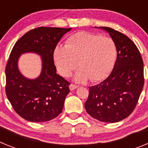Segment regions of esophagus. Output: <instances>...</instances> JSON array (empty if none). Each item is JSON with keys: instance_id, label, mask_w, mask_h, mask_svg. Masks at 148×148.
Segmentation results:
<instances>
[{"instance_id": "esophagus-1", "label": "esophagus", "mask_w": 148, "mask_h": 148, "mask_svg": "<svg viewBox=\"0 0 148 148\" xmlns=\"http://www.w3.org/2000/svg\"><path fill=\"white\" fill-rule=\"evenodd\" d=\"M78 87V85H75V84H71L70 85V90H75V89H76Z\"/></svg>"}]
</instances>
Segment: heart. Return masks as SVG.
<instances>
[{
  "instance_id": "b5f03b06",
  "label": "heart",
  "mask_w": 148,
  "mask_h": 148,
  "mask_svg": "<svg viewBox=\"0 0 148 148\" xmlns=\"http://www.w3.org/2000/svg\"><path fill=\"white\" fill-rule=\"evenodd\" d=\"M58 73L70 77L78 66V82H100L110 75L117 58V47L109 37L82 31L70 35L65 46H57L53 53Z\"/></svg>"
}]
</instances>
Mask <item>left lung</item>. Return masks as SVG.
<instances>
[{
	"label": "left lung",
	"mask_w": 148,
	"mask_h": 148,
	"mask_svg": "<svg viewBox=\"0 0 148 148\" xmlns=\"http://www.w3.org/2000/svg\"><path fill=\"white\" fill-rule=\"evenodd\" d=\"M100 28L108 32L116 43L117 58L110 75L89 87L84 107L92 118L114 123L130 116L138 103L145 83L143 60L127 36L110 27Z\"/></svg>",
	"instance_id": "8db88e82"
}]
</instances>
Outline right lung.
Returning a JSON list of instances; mask_svg holds the SVG:
<instances>
[{
	"label": "right lung",
	"mask_w": 148,
	"mask_h": 148,
	"mask_svg": "<svg viewBox=\"0 0 148 148\" xmlns=\"http://www.w3.org/2000/svg\"><path fill=\"white\" fill-rule=\"evenodd\" d=\"M71 28L40 27L30 30L15 43L6 66V94L13 109L32 122L52 120L62 111L70 82L56 73L53 53L63 35ZM42 56V70L35 79L25 78L18 70L20 55Z\"/></svg>",
	"instance_id": "obj_1"
}]
</instances>
